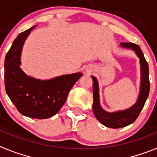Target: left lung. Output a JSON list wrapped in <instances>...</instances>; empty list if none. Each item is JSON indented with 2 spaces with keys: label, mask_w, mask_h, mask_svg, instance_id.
<instances>
[{
  "label": "left lung",
  "mask_w": 157,
  "mask_h": 157,
  "mask_svg": "<svg viewBox=\"0 0 157 157\" xmlns=\"http://www.w3.org/2000/svg\"><path fill=\"white\" fill-rule=\"evenodd\" d=\"M120 45L123 48L133 49L140 59L141 86H140V93L137 102L127 110L119 111L116 112H106L101 108L100 105L99 86H98V80L94 76H92L93 93H94L93 110H94V116L97 118V120L104 126L115 129L126 127L135 121L136 119L139 116L141 109H143L145 101L149 97V88H150L149 78V65L139 45L132 42H122L120 43Z\"/></svg>",
  "instance_id": "8db88e82"
}]
</instances>
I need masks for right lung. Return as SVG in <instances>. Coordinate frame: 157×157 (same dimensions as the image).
<instances>
[{"label": "right lung", "instance_id": "obj_1", "mask_svg": "<svg viewBox=\"0 0 157 157\" xmlns=\"http://www.w3.org/2000/svg\"><path fill=\"white\" fill-rule=\"evenodd\" d=\"M34 27L22 32L14 40L5 59L6 93L22 115L47 119L56 115L64 105L69 91L82 73L63 75L49 80L36 79L20 69V56L25 40Z\"/></svg>", "mask_w": 157, "mask_h": 157}]
</instances>
